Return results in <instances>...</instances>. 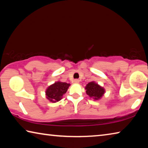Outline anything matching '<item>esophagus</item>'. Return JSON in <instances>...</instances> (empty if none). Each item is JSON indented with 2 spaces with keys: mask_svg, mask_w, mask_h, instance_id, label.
<instances>
[{
  "mask_svg": "<svg viewBox=\"0 0 148 148\" xmlns=\"http://www.w3.org/2000/svg\"><path fill=\"white\" fill-rule=\"evenodd\" d=\"M74 83H76V84H78L79 82V80L77 79H76L74 80Z\"/></svg>",
  "mask_w": 148,
  "mask_h": 148,
  "instance_id": "34e87169",
  "label": "esophagus"
}]
</instances>
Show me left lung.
<instances>
[{
	"mask_svg": "<svg viewBox=\"0 0 148 148\" xmlns=\"http://www.w3.org/2000/svg\"><path fill=\"white\" fill-rule=\"evenodd\" d=\"M86 92L90 97L98 100L104 93V89L95 82H90L86 87Z\"/></svg>",
	"mask_w": 148,
	"mask_h": 148,
	"instance_id": "8db88e82",
	"label": "left lung"
}]
</instances>
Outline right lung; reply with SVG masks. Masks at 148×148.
Returning a JSON list of instances; mask_svg holds the SVG:
<instances>
[{
	"label": "right lung",
	"instance_id": "right-lung-1",
	"mask_svg": "<svg viewBox=\"0 0 148 148\" xmlns=\"http://www.w3.org/2000/svg\"><path fill=\"white\" fill-rule=\"evenodd\" d=\"M70 86L69 84L64 82H56L49 86L46 90L47 99L51 102H57L62 99V95L66 93Z\"/></svg>",
	"mask_w": 148,
	"mask_h": 148
}]
</instances>
